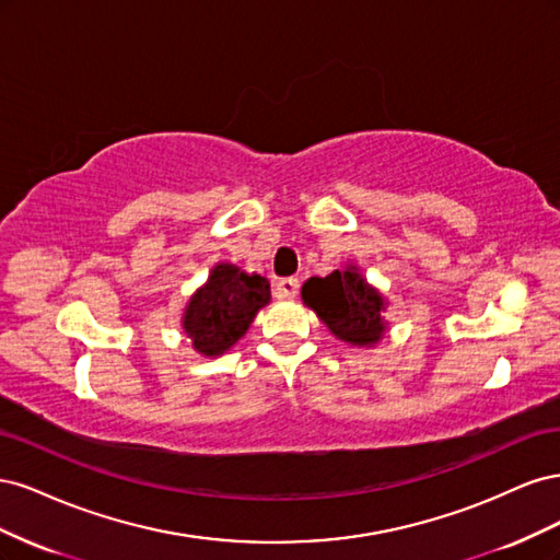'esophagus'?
<instances>
[{"label":"esophagus","mask_w":560,"mask_h":560,"mask_svg":"<svg viewBox=\"0 0 560 560\" xmlns=\"http://www.w3.org/2000/svg\"><path fill=\"white\" fill-rule=\"evenodd\" d=\"M299 294V280L296 278H282L276 282V296L278 299H294Z\"/></svg>","instance_id":"esophagus-1"}]
</instances>
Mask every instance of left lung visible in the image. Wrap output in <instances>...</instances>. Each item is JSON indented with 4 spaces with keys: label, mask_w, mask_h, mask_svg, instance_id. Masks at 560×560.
Masks as SVG:
<instances>
[{
    "label": "left lung",
    "mask_w": 560,
    "mask_h": 560,
    "mask_svg": "<svg viewBox=\"0 0 560 560\" xmlns=\"http://www.w3.org/2000/svg\"><path fill=\"white\" fill-rule=\"evenodd\" d=\"M301 299L348 346L374 348L387 334L385 296L362 276L358 264H346L327 278H308Z\"/></svg>",
    "instance_id": "left-lung-1"
}]
</instances>
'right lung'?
<instances>
[{"label":"right lung","instance_id":"obj_1","mask_svg":"<svg viewBox=\"0 0 560 560\" xmlns=\"http://www.w3.org/2000/svg\"><path fill=\"white\" fill-rule=\"evenodd\" d=\"M270 303V284L259 273L219 261L206 284L186 301L182 329L202 358H219L247 334L257 313Z\"/></svg>","mask_w":560,"mask_h":560}]
</instances>
